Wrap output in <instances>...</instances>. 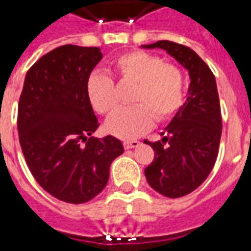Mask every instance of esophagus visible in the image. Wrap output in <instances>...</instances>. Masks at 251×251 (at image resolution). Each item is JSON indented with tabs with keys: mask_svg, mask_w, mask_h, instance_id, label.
I'll list each match as a JSON object with an SVG mask.
<instances>
[{
	"mask_svg": "<svg viewBox=\"0 0 251 251\" xmlns=\"http://www.w3.org/2000/svg\"><path fill=\"white\" fill-rule=\"evenodd\" d=\"M124 147H125V149H133V148L140 147V141H136V140H133V141H124Z\"/></svg>",
	"mask_w": 251,
	"mask_h": 251,
	"instance_id": "1",
	"label": "esophagus"
}]
</instances>
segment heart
<instances>
[{
	"mask_svg": "<svg viewBox=\"0 0 251 251\" xmlns=\"http://www.w3.org/2000/svg\"><path fill=\"white\" fill-rule=\"evenodd\" d=\"M121 80L134 83L130 107L115 110L106 121V130L113 136L131 140L152 127L154 118L165 121L180 109L184 97V77L179 68L160 56L144 51L121 55L111 63ZM86 91L90 103L99 114H109L117 106L113 79L94 71L87 77Z\"/></svg>",
	"mask_w": 251,
	"mask_h": 251,
	"instance_id": "b5f03b06",
	"label": "heart"
}]
</instances>
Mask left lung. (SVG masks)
I'll return each instance as SVG.
<instances>
[{
  "label": "left lung",
  "mask_w": 251,
  "mask_h": 251,
  "mask_svg": "<svg viewBox=\"0 0 251 251\" xmlns=\"http://www.w3.org/2000/svg\"><path fill=\"white\" fill-rule=\"evenodd\" d=\"M142 48L167 51L188 70L191 79L184 104L161 133V141H144L154 151L152 164L145 168L149 185L167 198H180L207 179L218 157L222 115L215 76L188 47L160 40Z\"/></svg>",
  "instance_id": "1"
}]
</instances>
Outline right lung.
I'll use <instances>...</instances> for the list:
<instances>
[{
    "instance_id": "right-lung-1",
    "label": "right lung",
    "mask_w": 251,
    "mask_h": 251,
    "mask_svg": "<svg viewBox=\"0 0 251 251\" xmlns=\"http://www.w3.org/2000/svg\"><path fill=\"white\" fill-rule=\"evenodd\" d=\"M102 57L97 47L55 48L30 67L20 97L17 129L28 168L48 194L71 204L102 192L124 153L115 137H90L99 124L86 82Z\"/></svg>"
}]
</instances>
